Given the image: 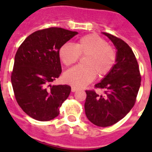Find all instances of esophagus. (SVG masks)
Wrapping results in <instances>:
<instances>
[{"label":"esophagus","mask_w":152,"mask_h":152,"mask_svg":"<svg viewBox=\"0 0 152 152\" xmlns=\"http://www.w3.org/2000/svg\"><path fill=\"white\" fill-rule=\"evenodd\" d=\"M77 88H74V87H72V92H75V91H77Z\"/></svg>","instance_id":"esophagus-1"}]
</instances>
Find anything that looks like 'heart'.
Wrapping results in <instances>:
<instances>
[{
    "label": "heart",
    "instance_id": "b5f03b06",
    "mask_svg": "<svg viewBox=\"0 0 152 152\" xmlns=\"http://www.w3.org/2000/svg\"><path fill=\"white\" fill-rule=\"evenodd\" d=\"M86 55V66L74 67L64 75L65 82L74 88L87 86L94 80L96 74L100 77L105 76L116 62L115 49L96 34L86 35L79 39L75 45L65 43L59 49L60 58L67 66L77 62L80 56Z\"/></svg>",
    "mask_w": 152,
    "mask_h": 152
}]
</instances>
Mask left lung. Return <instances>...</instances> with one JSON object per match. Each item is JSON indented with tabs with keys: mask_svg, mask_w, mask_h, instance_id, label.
<instances>
[{
	"mask_svg": "<svg viewBox=\"0 0 152 152\" xmlns=\"http://www.w3.org/2000/svg\"><path fill=\"white\" fill-rule=\"evenodd\" d=\"M116 47V58L111 71L95 88L103 90V94L86 91L85 114L93 124L107 127L126 116L135 105L141 85L139 67L135 55L123 39L103 33Z\"/></svg>",
	"mask_w": 152,
	"mask_h": 152,
	"instance_id": "8db88e82",
	"label": "left lung"
}]
</instances>
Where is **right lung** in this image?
<instances>
[{
	"mask_svg": "<svg viewBox=\"0 0 152 152\" xmlns=\"http://www.w3.org/2000/svg\"><path fill=\"white\" fill-rule=\"evenodd\" d=\"M77 34L59 27L34 32L23 42L14 58L11 83L19 106L28 116L49 121L59 114L71 87L51 85L59 77V49Z\"/></svg>",
	"mask_w": 152,
	"mask_h": 152,
	"instance_id": "1",
	"label": "right lung"
}]
</instances>
